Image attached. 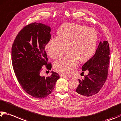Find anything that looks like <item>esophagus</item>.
Segmentation results:
<instances>
[{"label": "esophagus", "instance_id": "obj_1", "mask_svg": "<svg viewBox=\"0 0 121 121\" xmlns=\"http://www.w3.org/2000/svg\"><path fill=\"white\" fill-rule=\"evenodd\" d=\"M60 76L61 77H63V78H70V76H67V75H66V74H65L63 73H60Z\"/></svg>", "mask_w": 121, "mask_h": 121}]
</instances>
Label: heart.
Returning a JSON list of instances; mask_svg holds the SVG:
<instances>
[{
    "instance_id": "b5f03b06",
    "label": "heart",
    "mask_w": 121,
    "mask_h": 121,
    "mask_svg": "<svg viewBox=\"0 0 121 121\" xmlns=\"http://www.w3.org/2000/svg\"><path fill=\"white\" fill-rule=\"evenodd\" d=\"M97 34L91 27H86L75 23H65L57 31V37L52 38L45 45L47 53L52 59H57L64 54L66 56L56 61L54 69L57 71L70 74L79 62L91 59L96 50Z\"/></svg>"
}]
</instances>
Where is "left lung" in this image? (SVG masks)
Returning a JSON list of instances; mask_svg holds the SVG:
<instances>
[{
    "instance_id": "1",
    "label": "left lung",
    "mask_w": 121,
    "mask_h": 121,
    "mask_svg": "<svg viewBox=\"0 0 121 121\" xmlns=\"http://www.w3.org/2000/svg\"><path fill=\"white\" fill-rule=\"evenodd\" d=\"M108 42H100L96 53L82 67V73L88 72L84 79H79L80 84L76 94L82 97H89L100 91L106 80L109 63Z\"/></svg>"
}]
</instances>
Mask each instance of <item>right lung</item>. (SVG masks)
<instances>
[{"label":"right lung","mask_w":121,"mask_h":121,"mask_svg":"<svg viewBox=\"0 0 121 121\" xmlns=\"http://www.w3.org/2000/svg\"><path fill=\"white\" fill-rule=\"evenodd\" d=\"M50 26L36 22L25 26L17 34L12 48V61L17 79L23 89L37 98L46 97L54 88L59 74L40 76L42 68L51 70L45 50L51 39Z\"/></svg>","instance_id":"obj_1"}]
</instances>
